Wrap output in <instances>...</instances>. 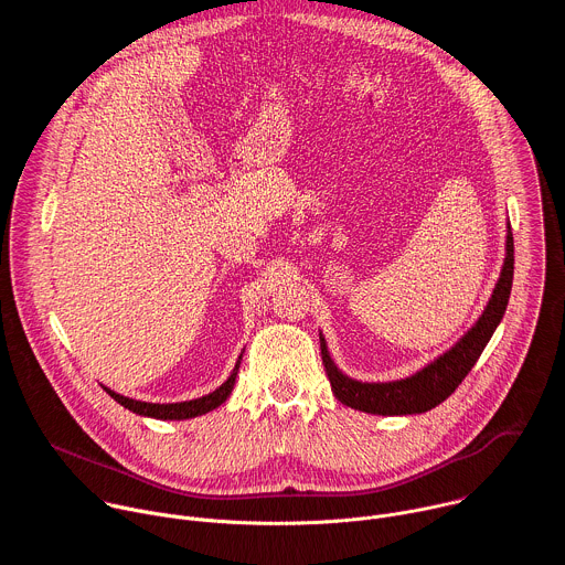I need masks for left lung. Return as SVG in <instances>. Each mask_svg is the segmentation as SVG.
<instances>
[{
  "mask_svg": "<svg viewBox=\"0 0 565 565\" xmlns=\"http://www.w3.org/2000/svg\"><path fill=\"white\" fill-rule=\"evenodd\" d=\"M512 277H514V238L508 221L505 259L486 310L480 312V317L473 321V327L451 349H447L443 355H438L436 360H431L420 371L407 377L391 380V382H362V380L349 377L344 371L338 369V364L329 353L324 335L319 333L321 362H324L335 397L342 402V405L364 414H373V416H412V414H425L438 407L440 402L447 399L456 391V386L465 380V375L471 371V366L480 358L482 349L488 347L497 327L501 324L510 301Z\"/></svg>",
  "mask_w": 565,
  "mask_h": 565,
  "instance_id": "obj_1",
  "label": "left lung"
}]
</instances>
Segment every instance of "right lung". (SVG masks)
Masks as SVG:
<instances>
[{
	"label": "right lung",
	"instance_id": "right-lung-1",
	"mask_svg": "<svg viewBox=\"0 0 565 565\" xmlns=\"http://www.w3.org/2000/svg\"><path fill=\"white\" fill-rule=\"evenodd\" d=\"M241 358H244V353L238 355L232 373L227 375V380L214 388L212 393L207 395H201V397H194V399H185V402H142V399H134V397H127V395H120L116 391H111L109 386L100 384L118 405H122L125 409L138 414V416H145V418H153V420H190V418H196V416H203L216 407H221L223 402L230 397L232 388H234V382H236V373H238V366H241Z\"/></svg>",
	"mask_w": 565,
	"mask_h": 565
}]
</instances>
